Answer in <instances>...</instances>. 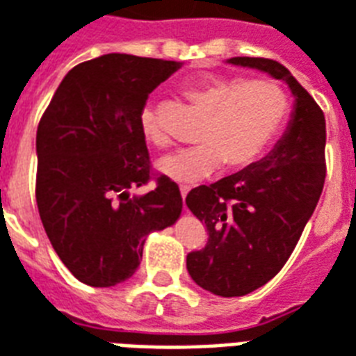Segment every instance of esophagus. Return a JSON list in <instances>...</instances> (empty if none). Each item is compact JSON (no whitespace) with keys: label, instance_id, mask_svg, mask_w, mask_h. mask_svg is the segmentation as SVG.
Segmentation results:
<instances>
[{"label":"esophagus","instance_id":"esophagus-1","mask_svg":"<svg viewBox=\"0 0 356 356\" xmlns=\"http://www.w3.org/2000/svg\"><path fill=\"white\" fill-rule=\"evenodd\" d=\"M180 193H181V199L186 200V197H188V193H189V188H188V186H181V188H180Z\"/></svg>","mask_w":356,"mask_h":356}]
</instances>
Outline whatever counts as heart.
I'll return each instance as SVG.
<instances>
[{
	"label": "heart",
	"instance_id": "obj_1",
	"mask_svg": "<svg viewBox=\"0 0 356 356\" xmlns=\"http://www.w3.org/2000/svg\"><path fill=\"white\" fill-rule=\"evenodd\" d=\"M184 95L207 114L197 137L199 146L181 149L157 163L161 175L181 184L207 178L221 163L227 168L253 163L289 114L287 92L266 79L204 76L186 84ZM140 129L144 138L157 148L170 143L149 108L140 114Z\"/></svg>",
	"mask_w": 356,
	"mask_h": 356
}]
</instances>
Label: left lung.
Returning <instances> with one entry per match:
<instances>
[{
	"instance_id": "left-lung-1",
	"label": "left lung",
	"mask_w": 356,
	"mask_h": 356,
	"mask_svg": "<svg viewBox=\"0 0 356 356\" xmlns=\"http://www.w3.org/2000/svg\"><path fill=\"white\" fill-rule=\"evenodd\" d=\"M287 82L295 111L274 149L210 186L191 189L186 204L207 225L208 242L188 255L199 287L218 296H244L287 263L325 186V114L287 67L268 58H231Z\"/></svg>"
}]
</instances>
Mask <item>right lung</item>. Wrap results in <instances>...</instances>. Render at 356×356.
I'll return each mask as SVG.
<instances>
[{"instance_id":"right-lung-1","label":"right lung","mask_w":356,"mask_h":356,"mask_svg":"<svg viewBox=\"0 0 356 356\" xmlns=\"http://www.w3.org/2000/svg\"><path fill=\"white\" fill-rule=\"evenodd\" d=\"M178 61L106 54L73 67L37 127L35 197L50 244L79 282L112 287L129 280L146 236L175 225L181 195L157 176L140 129L146 99Z\"/></svg>"}]
</instances>
